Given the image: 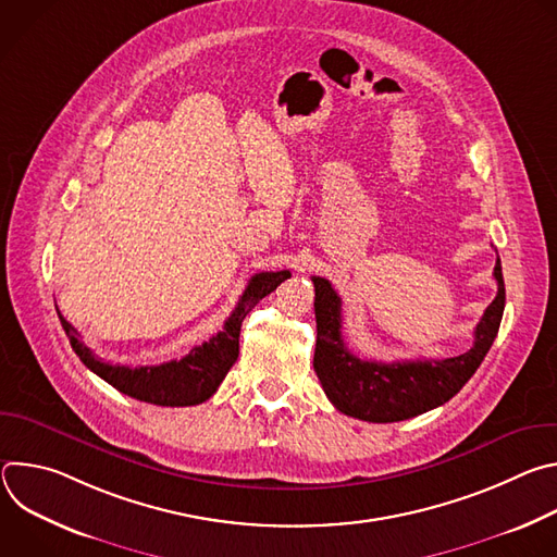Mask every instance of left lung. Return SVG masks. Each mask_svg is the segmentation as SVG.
<instances>
[{"instance_id":"obj_1","label":"left lung","mask_w":557,"mask_h":557,"mask_svg":"<svg viewBox=\"0 0 557 557\" xmlns=\"http://www.w3.org/2000/svg\"><path fill=\"white\" fill-rule=\"evenodd\" d=\"M498 295L473 331V346L449 359L368 361L355 357L342 337V299L324 277L314 284V372L331 404L355 419L370 423L406 421L447 404L479 370L490 352L505 310V280L500 258L494 267Z\"/></svg>"}]
</instances>
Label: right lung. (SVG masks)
Instances as JSON below:
<instances>
[{
    "label": "right lung",
    "instance_id": "1",
    "mask_svg": "<svg viewBox=\"0 0 557 557\" xmlns=\"http://www.w3.org/2000/svg\"><path fill=\"white\" fill-rule=\"evenodd\" d=\"M288 277V271L256 273L218 335H213L202 346L191 348L189 355H185L183 359H174L161 366L129 368L99 359L82 339H78L76 329L70 322H65V317L59 312V308L57 312L76 357L86 363V368H90L119 392L153 406H198L207 401L218 389V385L235 363L237 352H240V329L247 312Z\"/></svg>",
    "mask_w": 557,
    "mask_h": 557
}]
</instances>
